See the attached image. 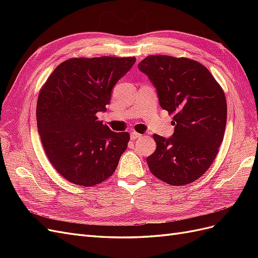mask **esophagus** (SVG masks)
Masks as SVG:
<instances>
[{"label":"esophagus","instance_id":"obj_1","mask_svg":"<svg viewBox=\"0 0 258 258\" xmlns=\"http://www.w3.org/2000/svg\"><path fill=\"white\" fill-rule=\"evenodd\" d=\"M130 137H131V140H136V139H140V138H141L142 135L138 134V132H136V131H132L131 134H130Z\"/></svg>","mask_w":258,"mask_h":258}]
</instances>
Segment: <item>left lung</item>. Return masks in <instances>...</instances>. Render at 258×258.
<instances>
[{
  "instance_id": "1",
  "label": "left lung",
  "mask_w": 258,
  "mask_h": 258,
  "mask_svg": "<svg viewBox=\"0 0 258 258\" xmlns=\"http://www.w3.org/2000/svg\"><path fill=\"white\" fill-rule=\"evenodd\" d=\"M157 89L160 106L173 115L174 134L154 135L157 147L146 158L151 172L172 186L196 181L212 165L227 121L225 93L196 60L147 56L139 63Z\"/></svg>"
}]
</instances>
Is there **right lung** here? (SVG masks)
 <instances>
[{
	"label": "right lung",
	"instance_id": "1",
	"mask_svg": "<svg viewBox=\"0 0 258 258\" xmlns=\"http://www.w3.org/2000/svg\"><path fill=\"white\" fill-rule=\"evenodd\" d=\"M135 62V57L71 58L41 88L38 134L52 167L69 182L90 187L115 172L130 136L112 131L96 114L106 110L114 85Z\"/></svg>",
	"mask_w": 258,
	"mask_h": 258
}]
</instances>
